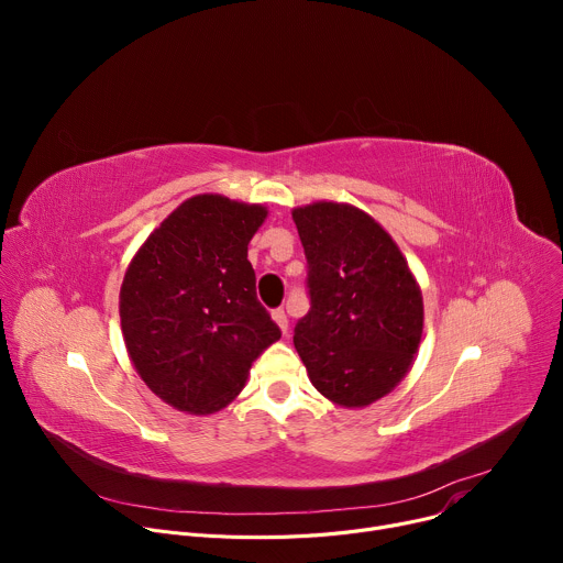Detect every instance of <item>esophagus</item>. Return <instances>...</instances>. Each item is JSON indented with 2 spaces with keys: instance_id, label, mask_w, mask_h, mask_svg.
<instances>
[{
  "instance_id": "esophagus-1",
  "label": "esophagus",
  "mask_w": 563,
  "mask_h": 563,
  "mask_svg": "<svg viewBox=\"0 0 563 563\" xmlns=\"http://www.w3.org/2000/svg\"><path fill=\"white\" fill-rule=\"evenodd\" d=\"M272 316H274V320L278 323V328L283 330V334L287 336V332H289V318H287L285 309H283V307H278V309H274V311H272Z\"/></svg>"
}]
</instances>
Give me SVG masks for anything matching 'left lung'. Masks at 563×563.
Listing matches in <instances>:
<instances>
[{
  "mask_svg": "<svg viewBox=\"0 0 563 563\" xmlns=\"http://www.w3.org/2000/svg\"><path fill=\"white\" fill-rule=\"evenodd\" d=\"M291 216L309 294L294 345L320 394L343 408L369 406L406 376L417 354L419 285L389 233L365 211L316 202Z\"/></svg>",
  "mask_w": 563,
  "mask_h": 563,
  "instance_id": "obj_1",
  "label": "left lung"
}]
</instances>
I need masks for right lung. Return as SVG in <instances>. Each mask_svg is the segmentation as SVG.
Here are the masks:
<instances>
[{"label":"right lung","instance_id":"add662e5","mask_svg":"<svg viewBox=\"0 0 563 563\" xmlns=\"http://www.w3.org/2000/svg\"><path fill=\"white\" fill-rule=\"evenodd\" d=\"M265 207L196 196L159 224L135 254L120 291L129 356L169 406L209 415L247 380L280 328L256 296L247 261Z\"/></svg>","mask_w":563,"mask_h":563}]
</instances>
